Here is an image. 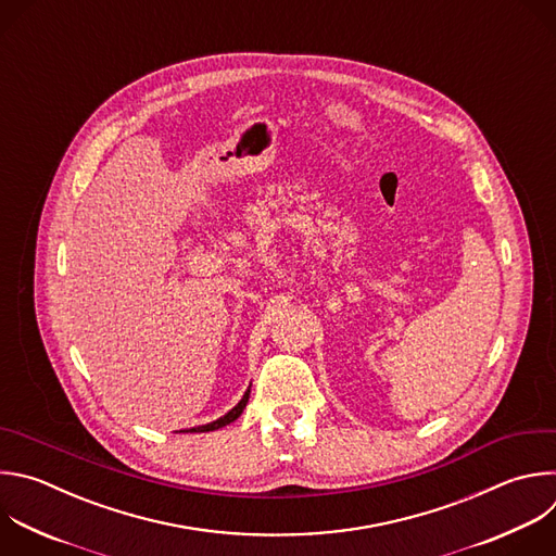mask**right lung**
I'll return each instance as SVG.
<instances>
[{
    "label": "right lung",
    "mask_w": 556,
    "mask_h": 556,
    "mask_svg": "<svg viewBox=\"0 0 556 556\" xmlns=\"http://www.w3.org/2000/svg\"><path fill=\"white\" fill-rule=\"evenodd\" d=\"M249 395H251V387L247 389V393L242 395V400L238 402V406H233V408H231L227 415H223L220 419H216V421H212V424H205V426H199V428L180 430V432H214V430H220V428H225V426L233 424V421L244 413V408H247V404H249Z\"/></svg>",
    "instance_id": "add662e5"
}]
</instances>
